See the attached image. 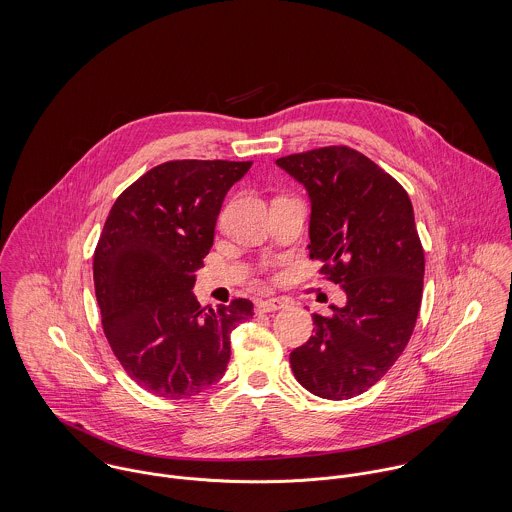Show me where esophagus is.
I'll return each instance as SVG.
<instances>
[{"instance_id": "34e87169", "label": "esophagus", "mask_w": 512, "mask_h": 512, "mask_svg": "<svg viewBox=\"0 0 512 512\" xmlns=\"http://www.w3.org/2000/svg\"><path fill=\"white\" fill-rule=\"evenodd\" d=\"M284 307H288V303L282 301V299H266V301L258 303L260 313H274V311H280Z\"/></svg>"}]
</instances>
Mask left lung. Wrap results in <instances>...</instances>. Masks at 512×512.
Returning a JSON list of instances; mask_svg holds the SVG:
<instances>
[{"mask_svg":"<svg viewBox=\"0 0 512 512\" xmlns=\"http://www.w3.org/2000/svg\"><path fill=\"white\" fill-rule=\"evenodd\" d=\"M311 201L309 258L347 293L331 315L313 313L315 335L290 355L297 382L327 400L374 386L406 349L422 305L424 248L406 189L347 146L276 159Z\"/></svg>","mask_w":512,"mask_h":512,"instance_id":"8db88e82","label":"left lung"}]
</instances>
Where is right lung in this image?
I'll return each instance as SVG.
<instances>
[{
  "label": "right lung",
  "instance_id": "right-lung-1",
  "mask_svg": "<svg viewBox=\"0 0 512 512\" xmlns=\"http://www.w3.org/2000/svg\"><path fill=\"white\" fill-rule=\"evenodd\" d=\"M252 161L175 159L134 181L112 205L94 250L102 329L128 376L181 400L217 384L230 333L254 315L250 299L217 309L193 295L228 189Z\"/></svg>",
  "mask_w": 512,
  "mask_h": 512
}]
</instances>
